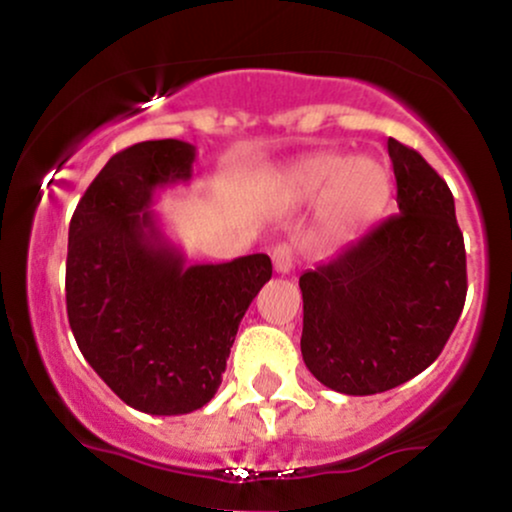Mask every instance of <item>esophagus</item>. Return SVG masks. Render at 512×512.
Segmentation results:
<instances>
[{
	"instance_id": "1",
	"label": "esophagus",
	"mask_w": 512,
	"mask_h": 512,
	"mask_svg": "<svg viewBox=\"0 0 512 512\" xmlns=\"http://www.w3.org/2000/svg\"><path fill=\"white\" fill-rule=\"evenodd\" d=\"M272 262H274V269L279 274H289L293 269V248L289 243H279L276 248L272 250Z\"/></svg>"
}]
</instances>
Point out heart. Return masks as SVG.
Here are the masks:
<instances>
[{
    "instance_id": "heart-1",
    "label": "heart",
    "mask_w": 512,
    "mask_h": 512,
    "mask_svg": "<svg viewBox=\"0 0 512 512\" xmlns=\"http://www.w3.org/2000/svg\"><path fill=\"white\" fill-rule=\"evenodd\" d=\"M330 187L334 219L354 226L373 219L385 207L390 195V175L375 158L361 156L344 161L342 156L317 154L298 168L296 192L301 197H317Z\"/></svg>"
}]
</instances>
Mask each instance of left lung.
<instances>
[{
  "label": "left lung",
  "mask_w": 512,
  "mask_h": 512,
  "mask_svg": "<svg viewBox=\"0 0 512 512\" xmlns=\"http://www.w3.org/2000/svg\"><path fill=\"white\" fill-rule=\"evenodd\" d=\"M399 214L303 272L301 354L322 385L378 395L440 356L467 298L455 199L419 151L387 139Z\"/></svg>",
  "instance_id": "obj_1"
}]
</instances>
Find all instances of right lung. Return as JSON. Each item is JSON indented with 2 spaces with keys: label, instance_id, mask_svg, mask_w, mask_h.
Returning a JSON list of instances; mask_svg holds the SVG:
<instances>
[{
  "label": "right lung",
  "instance_id": "obj_1",
  "mask_svg": "<svg viewBox=\"0 0 512 512\" xmlns=\"http://www.w3.org/2000/svg\"><path fill=\"white\" fill-rule=\"evenodd\" d=\"M195 146L134 144L105 163L69 223L67 315L91 368L144 414L202 409L252 298L272 279L264 252L187 264L151 211L156 190L192 178Z\"/></svg>",
  "mask_w": 512,
  "mask_h": 512
}]
</instances>
